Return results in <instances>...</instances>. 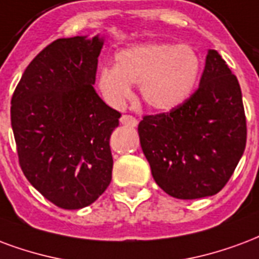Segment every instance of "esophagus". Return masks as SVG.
<instances>
[{
    "instance_id": "1",
    "label": "esophagus",
    "mask_w": 259,
    "mask_h": 259,
    "mask_svg": "<svg viewBox=\"0 0 259 259\" xmlns=\"http://www.w3.org/2000/svg\"><path fill=\"white\" fill-rule=\"evenodd\" d=\"M120 123L124 124V126H129V127H136L139 124V120L132 115H122L120 116Z\"/></svg>"
}]
</instances>
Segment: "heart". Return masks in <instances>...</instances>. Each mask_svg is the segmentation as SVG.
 <instances>
[{
	"mask_svg": "<svg viewBox=\"0 0 259 259\" xmlns=\"http://www.w3.org/2000/svg\"><path fill=\"white\" fill-rule=\"evenodd\" d=\"M202 61L189 45L141 42L115 53V66L101 67L96 85L111 107L122 108L139 83L140 95L156 111H171L192 96Z\"/></svg>",
	"mask_w": 259,
	"mask_h": 259,
	"instance_id": "obj_1",
	"label": "heart"
}]
</instances>
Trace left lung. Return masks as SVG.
Masks as SVG:
<instances>
[{"instance_id": "obj_1", "label": "left lung", "mask_w": 259, "mask_h": 259, "mask_svg": "<svg viewBox=\"0 0 259 259\" xmlns=\"http://www.w3.org/2000/svg\"><path fill=\"white\" fill-rule=\"evenodd\" d=\"M140 144L155 183L177 199L220 192L246 148L242 91L217 51L207 52L198 91L168 114L144 116Z\"/></svg>"}]
</instances>
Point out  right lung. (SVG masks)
Here are the masks:
<instances>
[{
  "label": "right lung",
  "instance_id": "obj_1",
  "mask_svg": "<svg viewBox=\"0 0 259 259\" xmlns=\"http://www.w3.org/2000/svg\"><path fill=\"white\" fill-rule=\"evenodd\" d=\"M103 45L100 34L52 42L28 64L11 101L23 173L66 210L92 204L111 183L110 137L120 114L93 88Z\"/></svg>",
  "mask_w": 259,
  "mask_h": 259
}]
</instances>
